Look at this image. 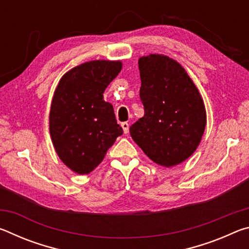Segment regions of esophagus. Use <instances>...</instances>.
I'll return each mask as SVG.
<instances>
[{
	"label": "esophagus",
	"instance_id": "obj_1",
	"mask_svg": "<svg viewBox=\"0 0 249 249\" xmlns=\"http://www.w3.org/2000/svg\"><path fill=\"white\" fill-rule=\"evenodd\" d=\"M121 126H122V127H123L124 133H125V134H127V133H128V130H129V125H128L127 122H124V123H122V124H121Z\"/></svg>",
	"mask_w": 249,
	"mask_h": 249
}]
</instances>
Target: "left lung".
<instances>
[{
  "mask_svg": "<svg viewBox=\"0 0 249 249\" xmlns=\"http://www.w3.org/2000/svg\"><path fill=\"white\" fill-rule=\"evenodd\" d=\"M138 68L145 114L130 126V136L154 162L179 165L195 153L204 133L203 100L174 59L150 53L140 58Z\"/></svg>",
  "mask_w": 249,
  "mask_h": 249,
  "instance_id": "obj_1",
  "label": "left lung"
}]
</instances>
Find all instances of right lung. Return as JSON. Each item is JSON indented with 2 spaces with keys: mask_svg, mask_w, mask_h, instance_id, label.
<instances>
[{
  "mask_svg": "<svg viewBox=\"0 0 249 249\" xmlns=\"http://www.w3.org/2000/svg\"><path fill=\"white\" fill-rule=\"evenodd\" d=\"M121 69V61L84 62L62 75L54 90L50 136L61 161L79 175L93 171L123 134L113 105L103 100Z\"/></svg>",
  "mask_w": 249,
  "mask_h": 249,
  "instance_id": "1",
  "label": "right lung"
}]
</instances>
